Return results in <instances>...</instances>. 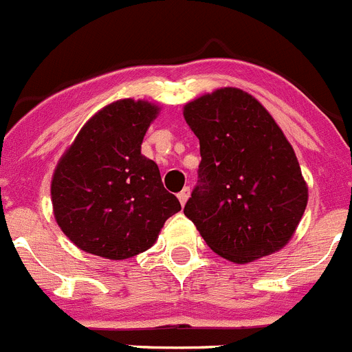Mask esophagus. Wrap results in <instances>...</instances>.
Returning <instances> with one entry per match:
<instances>
[{
	"mask_svg": "<svg viewBox=\"0 0 352 352\" xmlns=\"http://www.w3.org/2000/svg\"><path fill=\"white\" fill-rule=\"evenodd\" d=\"M189 196H191V189H189V187H184L182 191L179 192V195H177V198H179V201H180V205H186L187 203V199H189Z\"/></svg>",
	"mask_w": 352,
	"mask_h": 352,
	"instance_id": "1",
	"label": "esophagus"
}]
</instances>
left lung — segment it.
Listing matches in <instances>:
<instances>
[{
	"label": "left lung",
	"mask_w": 352,
	"mask_h": 352,
	"mask_svg": "<svg viewBox=\"0 0 352 352\" xmlns=\"http://www.w3.org/2000/svg\"><path fill=\"white\" fill-rule=\"evenodd\" d=\"M199 139V186L187 219L215 254L248 264L280 252L307 206V184L292 144L248 91L217 88L184 106Z\"/></svg>",
	"instance_id": "1"
}]
</instances>
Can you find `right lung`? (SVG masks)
Masks as SVG:
<instances>
[{
    "mask_svg": "<svg viewBox=\"0 0 352 352\" xmlns=\"http://www.w3.org/2000/svg\"><path fill=\"white\" fill-rule=\"evenodd\" d=\"M160 106L121 98L94 114L58 160L52 206L58 228L80 250L124 261L149 250L179 199L140 153Z\"/></svg>",
    "mask_w": 352,
    "mask_h": 352,
    "instance_id": "1",
    "label": "right lung"
}]
</instances>
